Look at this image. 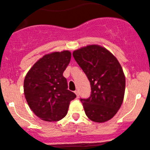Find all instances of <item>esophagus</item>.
I'll use <instances>...</instances> for the list:
<instances>
[{"mask_svg": "<svg viewBox=\"0 0 150 150\" xmlns=\"http://www.w3.org/2000/svg\"><path fill=\"white\" fill-rule=\"evenodd\" d=\"M75 94H76V96L77 97H79V91H78V90H75Z\"/></svg>", "mask_w": 150, "mask_h": 150, "instance_id": "obj_1", "label": "esophagus"}]
</instances>
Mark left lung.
I'll return each mask as SVG.
<instances>
[{
  "label": "left lung",
  "mask_w": 150,
  "mask_h": 150,
  "mask_svg": "<svg viewBox=\"0 0 150 150\" xmlns=\"http://www.w3.org/2000/svg\"><path fill=\"white\" fill-rule=\"evenodd\" d=\"M72 55L86 75L91 96L81 99L90 120L103 123L112 119L122 104L125 76L117 58L98 45H90L74 50Z\"/></svg>",
  "instance_id": "8db88e82"
}]
</instances>
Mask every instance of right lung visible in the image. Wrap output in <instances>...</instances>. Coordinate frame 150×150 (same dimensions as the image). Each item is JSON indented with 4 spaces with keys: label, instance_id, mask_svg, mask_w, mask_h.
I'll return each instance as SVG.
<instances>
[{
    "label": "right lung",
    "instance_id": "right-lung-1",
    "mask_svg": "<svg viewBox=\"0 0 150 150\" xmlns=\"http://www.w3.org/2000/svg\"><path fill=\"white\" fill-rule=\"evenodd\" d=\"M69 50L53 52L39 59L26 74L24 94L28 105L39 118L59 121L67 115L71 100L76 97L67 89L64 71L69 64Z\"/></svg>",
    "mask_w": 150,
    "mask_h": 150
}]
</instances>
